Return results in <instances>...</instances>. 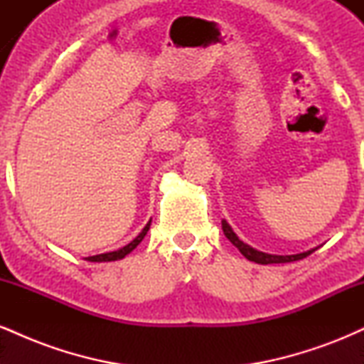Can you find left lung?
I'll return each mask as SVG.
<instances>
[{
	"label": "left lung",
	"instance_id": "left-lung-1",
	"mask_svg": "<svg viewBox=\"0 0 364 364\" xmlns=\"http://www.w3.org/2000/svg\"><path fill=\"white\" fill-rule=\"evenodd\" d=\"M223 231H224L225 237H228V240L231 241V243L235 245L237 250H240L241 255H243L245 258H248L250 262L262 263V265H269V263H287V262L303 260V258H306L308 255H311L313 252H315V250H308V252H303L298 255H269V253L258 252V250L252 248L250 245L243 243V241L236 236V232L232 231L231 225L225 223V220H223Z\"/></svg>",
	"mask_w": 364,
	"mask_h": 364
}]
</instances>
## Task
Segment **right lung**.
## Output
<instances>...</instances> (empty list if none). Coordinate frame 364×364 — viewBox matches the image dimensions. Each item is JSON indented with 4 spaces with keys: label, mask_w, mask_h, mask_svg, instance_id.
<instances>
[{
    "label": "right lung",
    "mask_w": 364,
    "mask_h": 364,
    "mask_svg": "<svg viewBox=\"0 0 364 364\" xmlns=\"http://www.w3.org/2000/svg\"><path fill=\"white\" fill-rule=\"evenodd\" d=\"M150 223L152 220H149L147 225H145L144 229H141V232L139 236L135 237V240L132 241V243H128L127 246H123V248L116 250V252H109V253H101V255H94V257H89L87 260L89 262H114V260H121V258H124L129 252H133V250L136 248V246L140 245V241L144 240L145 235H147V231L150 229Z\"/></svg>",
    "instance_id": "1"
}]
</instances>
